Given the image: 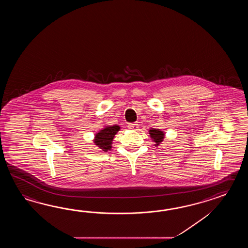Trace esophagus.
<instances>
[{"label":"esophagus","mask_w":248,"mask_h":248,"mask_svg":"<svg viewBox=\"0 0 248 248\" xmlns=\"http://www.w3.org/2000/svg\"><path fill=\"white\" fill-rule=\"evenodd\" d=\"M139 127V125L137 123H130L128 124V128L132 130H137V128Z\"/></svg>","instance_id":"esophagus-1"}]
</instances>
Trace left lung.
Wrapping results in <instances>:
<instances>
[{"instance_id": "8db88e82", "label": "left lung", "mask_w": 248, "mask_h": 248, "mask_svg": "<svg viewBox=\"0 0 248 248\" xmlns=\"http://www.w3.org/2000/svg\"><path fill=\"white\" fill-rule=\"evenodd\" d=\"M150 136L153 138V141L156 142L155 145L158 146L159 143H161V142L163 141L164 139V133L162 131H160L159 129H155V128H151L150 130Z\"/></svg>"}]
</instances>
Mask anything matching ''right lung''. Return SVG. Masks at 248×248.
Masks as SVG:
<instances>
[{"label":"right lung","instance_id":"1","mask_svg":"<svg viewBox=\"0 0 248 248\" xmlns=\"http://www.w3.org/2000/svg\"><path fill=\"white\" fill-rule=\"evenodd\" d=\"M119 130V126H106L95 135L94 142L103 152H107L108 150H111V142Z\"/></svg>","mask_w":248,"mask_h":248}]
</instances>
